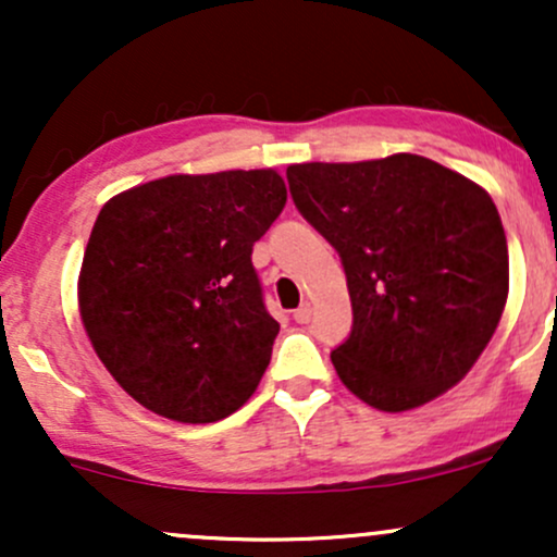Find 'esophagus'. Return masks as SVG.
<instances>
[{"mask_svg": "<svg viewBox=\"0 0 557 557\" xmlns=\"http://www.w3.org/2000/svg\"><path fill=\"white\" fill-rule=\"evenodd\" d=\"M293 319H296L298 324H309L311 322V304H300L296 311H293Z\"/></svg>", "mask_w": 557, "mask_h": 557, "instance_id": "obj_1", "label": "esophagus"}]
</instances>
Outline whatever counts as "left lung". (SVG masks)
<instances>
[{"label": "left lung", "instance_id": "obj_1", "mask_svg": "<svg viewBox=\"0 0 557 557\" xmlns=\"http://www.w3.org/2000/svg\"><path fill=\"white\" fill-rule=\"evenodd\" d=\"M287 185L348 280L354 327L330 354L343 385L389 413L458 385L508 298V240L487 190L417 154L290 164Z\"/></svg>", "mask_w": 557, "mask_h": 557}]
</instances>
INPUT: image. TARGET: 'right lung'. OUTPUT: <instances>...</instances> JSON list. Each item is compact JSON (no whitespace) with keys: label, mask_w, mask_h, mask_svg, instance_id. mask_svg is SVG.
Instances as JSON below:
<instances>
[{"label":"right lung","mask_w":557,"mask_h":557,"mask_svg":"<svg viewBox=\"0 0 557 557\" xmlns=\"http://www.w3.org/2000/svg\"><path fill=\"white\" fill-rule=\"evenodd\" d=\"M285 201L274 170H227L159 177L101 207L83 253L81 319L140 406L209 424L251 398L280 332L251 251Z\"/></svg>","instance_id":"obj_1"}]
</instances>
